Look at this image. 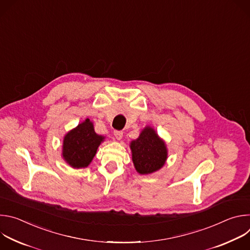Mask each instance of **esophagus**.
Here are the masks:
<instances>
[{
	"label": "esophagus",
	"mask_w": 250,
	"mask_h": 250,
	"mask_svg": "<svg viewBox=\"0 0 250 250\" xmlns=\"http://www.w3.org/2000/svg\"><path fill=\"white\" fill-rule=\"evenodd\" d=\"M114 135H115V138L117 140H121L123 138V131H120V130H116L114 132Z\"/></svg>",
	"instance_id": "34e87169"
}]
</instances>
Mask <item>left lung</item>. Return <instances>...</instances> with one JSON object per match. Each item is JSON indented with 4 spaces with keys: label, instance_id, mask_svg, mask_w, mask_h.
Listing matches in <instances>:
<instances>
[{
    "label": "left lung",
    "instance_id": "8db88e82",
    "mask_svg": "<svg viewBox=\"0 0 250 250\" xmlns=\"http://www.w3.org/2000/svg\"><path fill=\"white\" fill-rule=\"evenodd\" d=\"M129 147L133 166L141 175L160 170L168 158L165 141L150 125H146L136 139L130 141Z\"/></svg>",
    "mask_w": 250,
    "mask_h": 250
}]
</instances>
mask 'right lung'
Returning <instances> with one entry per match:
<instances>
[{
    "label": "right lung",
    "instance_id": "obj_1",
    "mask_svg": "<svg viewBox=\"0 0 250 250\" xmlns=\"http://www.w3.org/2000/svg\"><path fill=\"white\" fill-rule=\"evenodd\" d=\"M104 140V136L96 133L93 123L86 119L64 135L61 156L74 169L86 168Z\"/></svg>",
    "mask_w": 250,
    "mask_h": 250
}]
</instances>
